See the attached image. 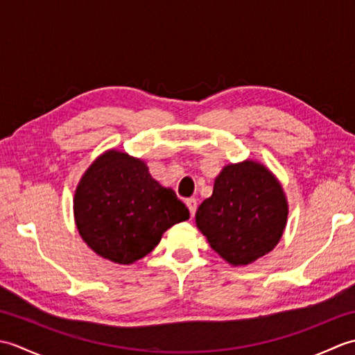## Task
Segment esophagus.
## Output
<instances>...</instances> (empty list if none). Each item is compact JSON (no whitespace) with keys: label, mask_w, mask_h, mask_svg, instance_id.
I'll return each mask as SVG.
<instances>
[{"label":"esophagus","mask_w":355,"mask_h":355,"mask_svg":"<svg viewBox=\"0 0 355 355\" xmlns=\"http://www.w3.org/2000/svg\"><path fill=\"white\" fill-rule=\"evenodd\" d=\"M186 206H187V209H189L191 215L193 216L195 212H197V200H195V198H187L186 200Z\"/></svg>","instance_id":"1"}]
</instances>
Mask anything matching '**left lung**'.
Listing matches in <instances>:
<instances>
[{
  "label": "left lung",
  "mask_w": 355,
  "mask_h": 355,
  "mask_svg": "<svg viewBox=\"0 0 355 355\" xmlns=\"http://www.w3.org/2000/svg\"><path fill=\"white\" fill-rule=\"evenodd\" d=\"M288 201L267 166L254 160L225 164L195 223L210 247L233 267L248 266L281 241Z\"/></svg>",
  "instance_id": "left-lung-1"
}]
</instances>
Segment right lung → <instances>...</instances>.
Here are the masks:
<instances>
[{
    "mask_svg": "<svg viewBox=\"0 0 355 355\" xmlns=\"http://www.w3.org/2000/svg\"><path fill=\"white\" fill-rule=\"evenodd\" d=\"M74 223L92 250L130 266L154 250L189 209L149 173L141 158L108 149L88 166L74 192Z\"/></svg>",
    "mask_w": 355,
    "mask_h": 355,
    "instance_id": "1",
    "label": "right lung"
}]
</instances>
